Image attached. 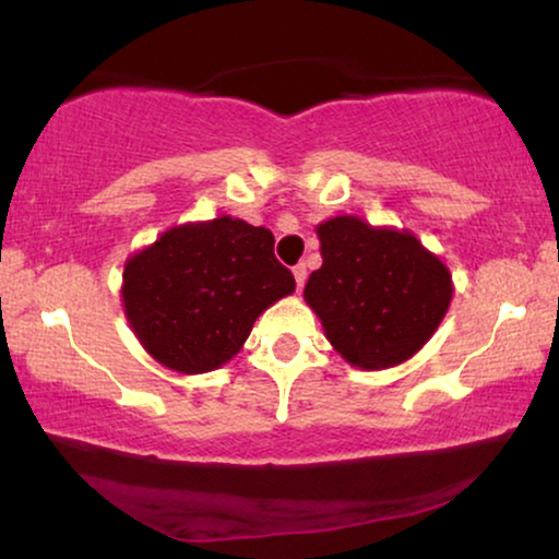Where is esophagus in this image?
<instances>
[{
    "mask_svg": "<svg viewBox=\"0 0 559 559\" xmlns=\"http://www.w3.org/2000/svg\"><path fill=\"white\" fill-rule=\"evenodd\" d=\"M293 274H295L297 289H302V287H305V280H308V266H305V264H297L295 270H293Z\"/></svg>",
    "mask_w": 559,
    "mask_h": 559,
    "instance_id": "esophagus-1",
    "label": "esophagus"
}]
</instances>
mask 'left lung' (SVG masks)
I'll return each instance as SVG.
<instances>
[{
    "label": "left lung",
    "instance_id": "obj_1",
    "mask_svg": "<svg viewBox=\"0 0 559 559\" xmlns=\"http://www.w3.org/2000/svg\"><path fill=\"white\" fill-rule=\"evenodd\" d=\"M318 239L323 266L310 274L305 302L331 346L366 371L415 356L448 312V266L409 231L373 228L358 216L323 221Z\"/></svg>",
    "mask_w": 559,
    "mask_h": 559
}]
</instances>
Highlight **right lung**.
I'll use <instances>...</instances> for the list:
<instances>
[{
    "instance_id": "1",
    "label": "right lung",
    "mask_w": 559,
    "mask_h": 559,
    "mask_svg": "<svg viewBox=\"0 0 559 559\" xmlns=\"http://www.w3.org/2000/svg\"><path fill=\"white\" fill-rule=\"evenodd\" d=\"M295 293L264 226L221 216L175 226L124 264L121 300L144 350L167 369L205 373L239 354L262 312Z\"/></svg>"
}]
</instances>
